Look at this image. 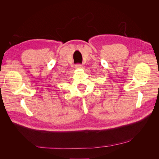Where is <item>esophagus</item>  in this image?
Here are the masks:
<instances>
[{"label":"esophagus","mask_w":159,"mask_h":159,"mask_svg":"<svg viewBox=\"0 0 159 159\" xmlns=\"http://www.w3.org/2000/svg\"><path fill=\"white\" fill-rule=\"evenodd\" d=\"M75 68H76V69H81V68H83V67H82V66H81V64H77L75 66Z\"/></svg>","instance_id":"esophagus-1"}]
</instances>
